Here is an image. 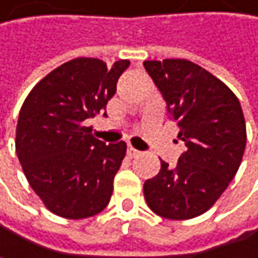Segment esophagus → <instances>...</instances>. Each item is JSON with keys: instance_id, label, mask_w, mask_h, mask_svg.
<instances>
[{"instance_id": "esophagus-1", "label": "esophagus", "mask_w": 258, "mask_h": 258, "mask_svg": "<svg viewBox=\"0 0 258 258\" xmlns=\"http://www.w3.org/2000/svg\"><path fill=\"white\" fill-rule=\"evenodd\" d=\"M128 156L138 157V156H141V151H138V150H136V148H133V147H128Z\"/></svg>"}]
</instances>
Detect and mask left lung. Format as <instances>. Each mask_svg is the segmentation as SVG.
I'll return each mask as SVG.
<instances>
[{
	"mask_svg": "<svg viewBox=\"0 0 258 258\" xmlns=\"http://www.w3.org/2000/svg\"><path fill=\"white\" fill-rule=\"evenodd\" d=\"M144 67L186 147L176 168L160 160L157 176L144 183L147 205L163 219H194L216 204L240 167L245 116L231 88L191 61H145Z\"/></svg>",
	"mask_w": 258,
	"mask_h": 258,
	"instance_id": "obj_1",
	"label": "left lung"
}]
</instances>
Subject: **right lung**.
<instances>
[{
	"instance_id": "obj_1",
	"label": "right lung",
	"mask_w": 258,
	"mask_h": 258,
	"mask_svg": "<svg viewBox=\"0 0 258 258\" xmlns=\"http://www.w3.org/2000/svg\"><path fill=\"white\" fill-rule=\"evenodd\" d=\"M130 66L76 58L42 78L26 98L16 125V154L32 189L48 211L79 220L108 205L126 153L123 141L105 145L85 125L116 93Z\"/></svg>"
}]
</instances>
